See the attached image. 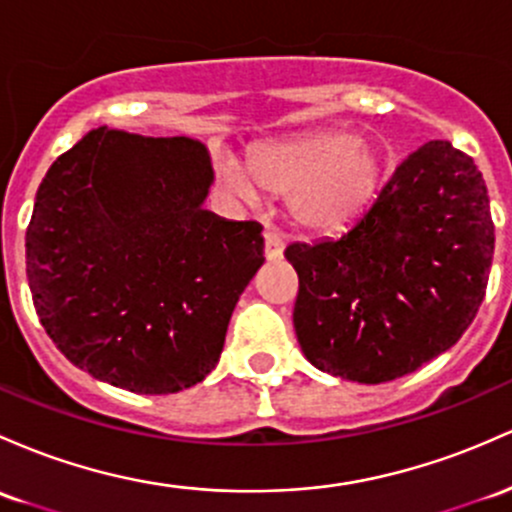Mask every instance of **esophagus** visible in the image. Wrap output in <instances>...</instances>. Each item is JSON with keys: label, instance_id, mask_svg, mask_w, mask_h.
I'll list each match as a JSON object with an SVG mask.
<instances>
[{"label": "esophagus", "instance_id": "1", "mask_svg": "<svg viewBox=\"0 0 512 512\" xmlns=\"http://www.w3.org/2000/svg\"><path fill=\"white\" fill-rule=\"evenodd\" d=\"M265 255L267 260H282L284 255L282 235L274 233V230H265Z\"/></svg>", "mask_w": 512, "mask_h": 512}]
</instances>
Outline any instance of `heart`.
Segmentation results:
<instances>
[{"label":"heart","instance_id":"b5f03b06","mask_svg":"<svg viewBox=\"0 0 512 512\" xmlns=\"http://www.w3.org/2000/svg\"><path fill=\"white\" fill-rule=\"evenodd\" d=\"M228 187L255 201L260 187L289 194V213L308 233L338 235L374 206L386 179V160L355 131H316L257 145L247 167L218 162Z\"/></svg>","mask_w":512,"mask_h":512}]
</instances>
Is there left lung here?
Segmentation results:
<instances>
[{
  "label": "left lung",
  "mask_w": 512,
  "mask_h": 512,
  "mask_svg": "<svg viewBox=\"0 0 512 512\" xmlns=\"http://www.w3.org/2000/svg\"><path fill=\"white\" fill-rule=\"evenodd\" d=\"M493 243L476 162L449 140H430L340 238L284 250L299 274L294 328L303 355L359 384L415 372L476 318Z\"/></svg>",
  "instance_id": "left-lung-1"
}]
</instances>
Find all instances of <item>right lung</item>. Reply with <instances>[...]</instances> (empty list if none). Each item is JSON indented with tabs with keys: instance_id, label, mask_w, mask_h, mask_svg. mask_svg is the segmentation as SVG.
<instances>
[{
	"instance_id": "obj_1",
	"label": "right lung",
	"mask_w": 512,
	"mask_h": 512,
	"mask_svg": "<svg viewBox=\"0 0 512 512\" xmlns=\"http://www.w3.org/2000/svg\"><path fill=\"white\" fill-rule=\"evenodd\" d=\"M204 143L89 131L50 165L26 230L38 318L75 367L133 393H177L221 357L265 262L255 221L204 209Z\"/></svg>"
}]
</instances>
